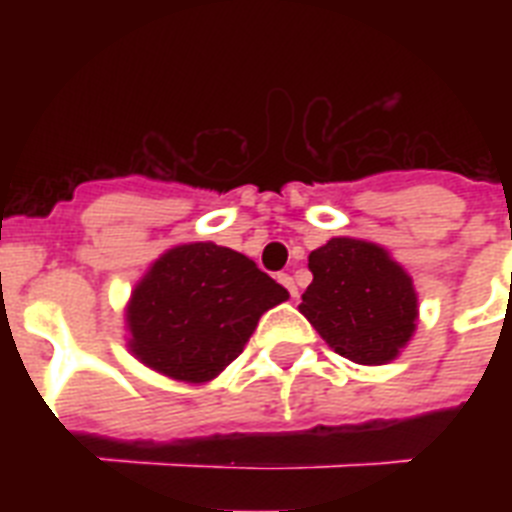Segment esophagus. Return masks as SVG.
Returning a JSON list of instances; mask_svg holds the SVG:
<instances>
[{
	"label": "esophagus",
	"instance_id": "obj_1",
	"mask_svg": "<svg viewBox=\"0 0 512 512\" xmlns=\"http://www.w3.org/2000/svg\"><path fill=\"white\" fill-rule=\"evenodd\" d=\"M276 279L281 281V284H284V287L289 289V295L292 297H297V287H295V279H292V276H289V273H279V276H276Z\"/></svg>",
	"mask_w": 512,
	"mask_h": 512
}]
</instances>
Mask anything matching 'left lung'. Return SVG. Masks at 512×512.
<instances>
[{
    "instance_id": "8db88e82",
    "label": "left lung",
    "mask_w": 512,
    "mask_h": 512,
    "mask_svg": "<svg viewBox=\"0 0 512 512\" xmlns=\"http://www.w3.org/2000/svg\"><path fill=\"white\" fill-rule=\"evenodd\" d=\"M300 313L327 345L356 364H388L417 327L412 276L372 241L337 236L308 257Z\"/></svg>"
}]
</instances>
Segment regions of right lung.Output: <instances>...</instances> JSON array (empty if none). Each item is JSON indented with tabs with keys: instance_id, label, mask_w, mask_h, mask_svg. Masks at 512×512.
Segmentation results:
<instances>
[{
	"instance_id": "obj_1",
	"label": "right lung",
	"mask_w": 512,
	"mask_h": 512,
	"mask_svg": "<svg viewBox=\"0 0 512 512\" xmlns=\"http://www.w3.org/2000/svg\"><path fill=\"white\" fill-rule=\"evenodd\" d=\"M289 292L241 252L193 241L167 249L127 303L132 356L172 380H215L257 321Z\"/></svg>"
}]
</instances>
